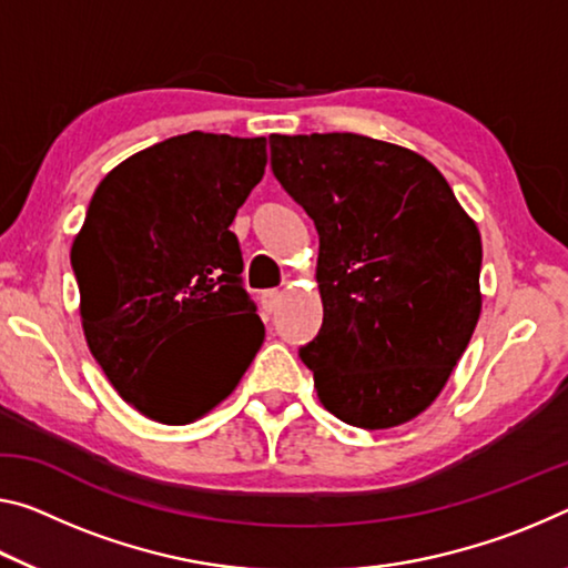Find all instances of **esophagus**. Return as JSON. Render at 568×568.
I'll list each match as a JSON object with an SVG mask.
<instances>
[{
    "mask_svg": "<svg viewBox=\"0 0 568 568\" xmlns=\"http://www.w3.org/2000/svg\"><path fill=\"white\" fill-rule=\"evenodd\" d=\"M277 303H281V291H275V287H273V291L260 293V305H263L265 313H273Z\"/></svg>",
    "mask_w": 568,
    "mask_h": 568,
    "instance_id": "1",
    "label": "esophagus"
}]
</instances>
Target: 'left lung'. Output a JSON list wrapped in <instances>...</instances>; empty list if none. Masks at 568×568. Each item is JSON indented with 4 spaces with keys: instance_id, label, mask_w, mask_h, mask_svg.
<instances>
[{
    "instance_id": "8db88e82",
    "label": "left lung",
    "mask_w": 568,
    "mask_h": 568,
    "mask_svg": "<svg viewBox=\"0 0 568 568\" xmlns=\"http://www.w3.org/2000/svg\"><path fill=\"white\" fill-rule=\"evenodd\" d=\"M318 230L323 326L301 346L323 407L389 429L443 392L480 318L478 224L425 156L358 133L270 136Z\"/></svg>"
}]
</instances>
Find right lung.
<instances>
[{
    "instance_id": "add662e5",
    "label": "right lung",
    "mask_w": 568,
    "mask_h": 568,
    "mask_svg": "<svg viewBox=\"0 0 568 568\" xmlns=\"http://www.w3.org/2000/svg\"><path fill=\"white\" fill-rule=\"evenodd\" d=\"M265 139L182 133L115 166L70 250L90 354L121 397L186 425L235 389L265 338L230 230Z\"/></svg>"
}]
</instances>
